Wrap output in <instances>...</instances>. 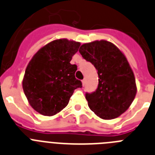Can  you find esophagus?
<instances>
[{"mask_svg":"<svg viewBox=\"0 0 155 155\" xmlns=\"http://www.w3.org/2000/svg\"><path fill=\"white\" fill-rule=\"evenodd\" d=\"M82 83H83V86L85 85V79H83V80H82Z\"/></svg>","mask_w":155,"mask_h":155,"instance_id":"obj_1","label":"esophagus"}]
</instances>
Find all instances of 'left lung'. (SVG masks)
<instances>
[{
	"instance_id": "obj_1",
	"label": "left lung",
	"mask_w": 155,
	"mask_h": 155,
	"mask_svg": "<svg viewBox=\"0 0 155 155\" xmlns=\"http://www.w3.org/2000/svg\"><path fill=\"white\" fill-rule=\"evenodd\" d=\"M82 57L97 70L98 86L86 93L89 107L103 119H113L124 113L137 94L134 74L124 54L106 40L83 44Z\"/></svg>"
}]
</instances>
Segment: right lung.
<instances>
[{
	"label": "right lung",
	"mask_w": 155,
	"mask_h": 155,
	"mask_svg": "<svg viewBox=\"0 0 155 155\" xmlns=\"http://www.w3.org/2000/svg\"><path fill=\"white\" fill-rule=\"evenodd\" d=\"M80 44L66 39L54 40L39 50L25 69L22 87L30 105L51 116L66 107L82 82L75 77L76 64L70 63Z\"/></svg>",
	"instance_id": "1"
}]
</instances>
